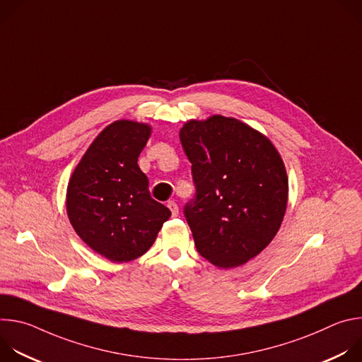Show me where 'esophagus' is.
Masks as SVG:
<instances>
[{
    "mask_svg": "<svg viewBox=\"0 0 362 362\" xmlns=\"http://www.w3.org/2000/svg\"><path fill=\"white\" fill-rule=\"evenodd\" d=\"M168 208L170 209L172 216H177V215H179V208H177V204H176L175 202H169V203H168Z\"/></svg>",
    "mask_w": 362,
    "mask_h": 362,
    "instance_id": "esophagus-1",
    "label": "esophagus"
}]
</instances>
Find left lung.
Listing matches in <instances>:
<instances>
[{"label":"left lung","instance_id":"left-lung-1","mask_svg":"<svg viewBox=\"0 0 362 362\" xmlns=\"http://www.w3.org/2000/svg\"><path fill=\"white\" fill-rule=\"evenodd\" d=\"M196 186L185 208L197 252L229 269L259 255L275 238L288 203L279 151L261 132L214 115L179 132Z\"/></svg>","mask_w":362,"mask_h":362}]
</instances>
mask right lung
Masks as SVG:
<instances>
[{
	"mask_svg": "<svg viewBox=\"0 0 362 362\" xmlns=\"http://www.w3.org/2000/svg\"><path fill=\"white\" fill-rule=\"evenodd\" d=\"M151 126L116 120L103 129L76 166L67 186V216L76 233L115 264L137 259L170 218L151 199L137 165Z\"/></svg>",
	"mask_w": 362,
	"mask_h": 362,
	"instance_id": "add662e5",
	"label": "right lung"
}]
</instances>
